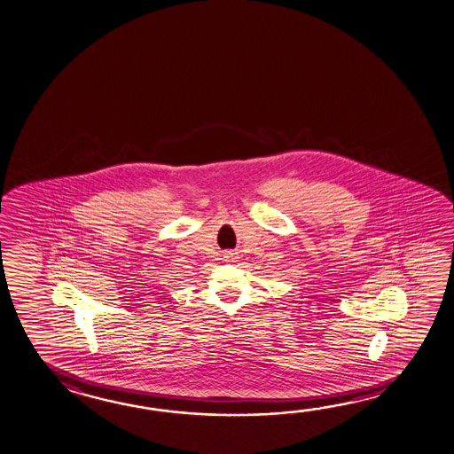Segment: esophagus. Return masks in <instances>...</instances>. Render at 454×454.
I'll list each match as a JSON object with an SVG mask.
<instances>
[{
  "label": "esophagus",
  "instance_id": "obj_1",
  "mask_svg": "<svg viewBox=\"0 0 454 454\" xmlns=\"http://www.w3.org/2000/svg\"><path fill=\"white\" fill-rule=\"evenodd\" d=\"M234 256V254H226V258H232Z\"/></svg>",
  "mask_w": 454,
  "mask_h": 454
}]
</instances>
